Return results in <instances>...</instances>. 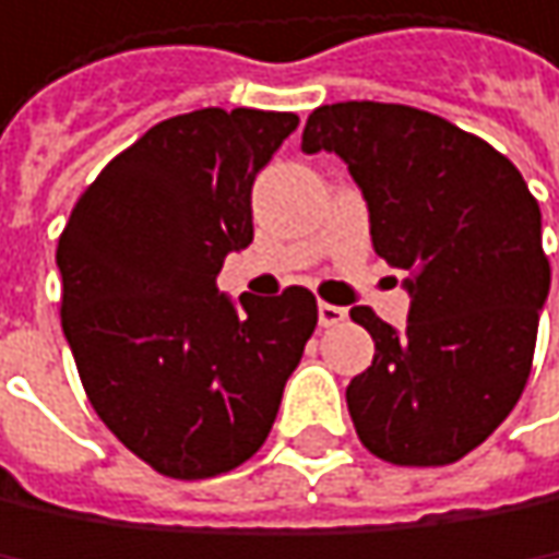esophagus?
<instances>
[{
    "label": "esophagus",
    "mask_w": 559,
    "mask_h": 559,
    "mask_svg": "<svg viewBox=\"0 0 559 559\" xmlns=\"http://www.w3.org/2000/svg\"><path fill=\"white\" fill-rule=\"evenodd\" d=\"M345 319H348V309L332 306V302H319V325H322V329H332V325H338V322H345Z\"/></svg>",
    "instance_id": "obj_1"
}]
</instances>
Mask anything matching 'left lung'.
<instances>
[{"instance_id":"left-lung-1","label":"left lung","mask_w":559,"mask_h":559,"mask_svg":"<svg viewBox=\"0 0 559 559\" xmlns=\"http://www.w3.org/2000/svg\"><path fill=\"white\" fill-rule=\"evenodd\" d=\"M302 152H335L358 181L378 257L407 270V332L352 319L374 361L345 397L358 439L394 465H449L514 411L550 293L540 207L485 140L404 104L312 110Z\"/></svg>"}]
</instances>
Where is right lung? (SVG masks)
Here are the masks:
<instances>
[{
  "mask_svg": "<svg viewBox=\"0 0 559 559\" xmlns=\"http://www.w3.org/2000/svg\"><path fill=\"white\" fill-rule=\"evenodd\" d=\"M296 114L194 110L155 123L78 198L58 240L61 325L97 417L168 478H211L270 436L319 322L302 286L227 299L250 188Z\"/></svg>",
  "mask_w": 559,
  "mask_h": 559,
  "instance_id": "obj_1",
  "label": "right lung"
}]
</instances>
